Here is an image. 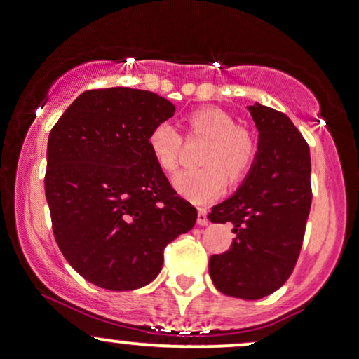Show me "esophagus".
Returning <instances> with one entry per match:
<instances>
[{
    "label": "esophagus",
    "instance_id": "1",
    "mask_svg": "<svg viewBox=\"0 0 359 359\" xmlns=\"http://www.w3.org/2000/svg\"><path fill=\"white\" fill-rule=\"evenodd\" d=\"M196 223L200 224V226H206V224L210 223V221H208V213H206L205 208H198V219H196Z\"/></svg>",
    "mask_w": 359,
    "mask_h": 359
}]
</instances>
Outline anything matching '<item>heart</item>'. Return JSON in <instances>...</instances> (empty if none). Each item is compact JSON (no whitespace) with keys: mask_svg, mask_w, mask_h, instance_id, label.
I'll list each match as a JSON object with an SVG mask.
<instances>
[{"mask_svg":"<svg viewBox=\"0 0 359 359\" xmlns=\"http://www.w3.org/2000/svg\"><path fill=\"white\" fill-rule=\"evenodd\" d=\"M187 125L191 135L210 138L201 156L205 166L176 172L172 187L183 198L203 205L224 191L228 175L233 181H240L250 172L258 156V141L250 130L236 126V119L231 114L215 106L194 109L187 116ZM148 146L163 170H176L183 136L172 123L161 121L153 126L148 135Z\"/></svg>","mask_w":359,"mask_h":359,"instance_id":"obj_1","label":"heart"}]
</instances>
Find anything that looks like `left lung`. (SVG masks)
<instances>
[{
    "label": "left lung",
    "mask_w": 359,
    "mask_h": 359,
    "mask_svg": "<svg viewBox=\"0 0 359 359\" xmlns=\"http://www.w3.org/2000/svg\"><path fill=\"white\" fill-rule=\"evenodd\" d=\"M259 131L258 156L243 184L208 219L233 223L228 251L210 258L216 290L241 299L271 294L291 276L311 208L309 146L285 113L248 108Z\"/></svg>",
    "instance_id": "1"
}]
</instances>
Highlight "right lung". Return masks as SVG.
I'll return each instance as SVG.
<instances>
[{
    "instance_id": "1",
    "label": "right lung",
    "mask_w": 359,
    "mask_h": 359,
    "mask_svg": "<svg viewBox=\"0 0 359 359\" xmlns=\"http://www.w3.org/2000/svg\"><path fill=\"white\" fill-rule=\"evenodd\" d=\"M175 113L156 93H81L48 138L44 193L61 253L93 285L131 291L161 271L165 248L198 213L153 158L148 135Z\"/></svg>"
}]
</instances>
